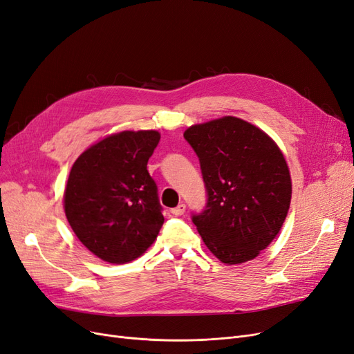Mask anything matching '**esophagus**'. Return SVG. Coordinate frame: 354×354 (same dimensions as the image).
I'll return each instance as SVG.
<instances>
[{
    "label": "esophagus",
    "mask_w": 354,
    "mask_h": 354,
    "mask_svg": "<svg viewBox=\"0 0 354 354\" xmlns=\"http://www.w3.org/2000/svg\"><path fill=\"white\" fill-rule=\"evenodd\" d=\"M185 212H186V205L185 203H180V205L176 206V208L171 209V214L176 215V216H180V215H183Z\"/></svg>",
    "instance_id": "esophagus-1"
}]
</instances>
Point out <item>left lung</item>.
I'll use <instances>...</instances> for the list:
<instances>
[{
	"label": "left lung",
	"instance_id": "8db88e82",
	"mask_svg": "<svg viewBox=\"0 0 354 354\" xmlns=\"http://www.w3.org/2000/svg\"><path fill=\"white\" fill-rule=\"evenodd\" d=\"M196 152L206 202L192 221L216 258L228 265L256 258L281 230L291 178L277 143L248 121L223 117L185 131Z\"/></svg>",
	"mask_w": 354,
	"mask_h": 354
}]
</instances>
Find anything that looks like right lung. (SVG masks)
<instances>
[{"instance_id": "obj_1", "label": "right lung", "mask_w": 354, "mask_h": 354, "mask_svg": "<svg viewBox=\"0 0 354 354\" xmlns=\"http://www.w3.org/2000/svg\"><path fill=\"white\" fill-rule=\"evenodd\" d=\"M155 130L120 131L84 151L64 190L67 221L95 256L109 263L135 261L164 224L148 160L160 143Z\"/></svg>"}]
</instances>
